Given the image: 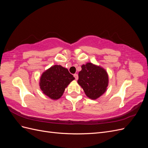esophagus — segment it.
Wrapping results in <instances>:
<instances>
[{
  "label": "esophagus",
  "mask_w": 148,
  "mask_h": 148,
  "mask_svg": "<svg viewBox=\"0 0 148 148\" xmlns=\"http://www.w3.org/2000/svg\"><path fill=\"white\" fill-rule=\"evenodd\" d=\"M73 76H74V77H75V79H78V74H77V73H75V74H74L73 75Z\"/></svg>",
  "instance_id": "34e87169"
}]
</instances>
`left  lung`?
Listing matches in <instances>:
<instances>
[{"label":"left lung","instance_id":"obj_1","mask_svg":"<svg viewBox=\"0 0 148 148\" xmlns=\"http://www.w3.org/2000/svg\"><path fill=\"white\" fill-rule=\"evenodd\" d=\"M78 77V84L91 99H96L103 95L108 86V75L105 70L91 63L82 66Z\"/></svg>","mask_w":148,"mask_h":148}]
</instances>
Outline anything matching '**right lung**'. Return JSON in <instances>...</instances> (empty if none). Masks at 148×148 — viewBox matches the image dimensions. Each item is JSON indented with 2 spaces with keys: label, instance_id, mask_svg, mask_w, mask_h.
Here are the masks:
<instances>
[{
  "label": "right lung",
  "instance_id": "obj_1",
  "mask_svg": "<svg viewBox=\"0 0 148 148\" xmlns=\"http://www.w3.org/2000/svg\"><path fill=\"white\" fill-rule=\"evenodd\" d=\"M74 79L66 69L56 65L43 73L40 79V88L43 93L51 99H58Z\"/></svg>",
  "mask_w": 148,
  "mask_h": 148
}]
</instances>
